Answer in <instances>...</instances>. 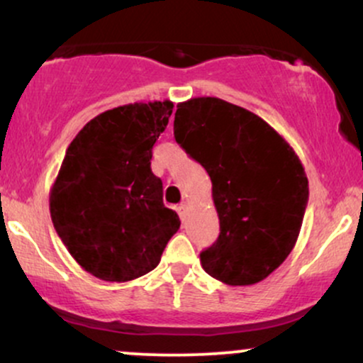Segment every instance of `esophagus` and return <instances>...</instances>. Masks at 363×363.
<instances>
[{"label":"esophagus","instance_id":"obj_1","mask_svg":"<svg viewBox=\"0 0 363 363\" xmlns=\"http://www.w3.org/2000/svg\"><path fill=\"white\" fill-rule=\"evenodd\" d=\"M186 208H187V205L186 203H181V205H179L176 210H177V213H179V216H181L182 220H184V215H186Z\"/></svg>","mask_w":363,"mask_h":363}]
</instances>
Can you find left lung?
<instances>
[{
  "mask_svg": "<svg viewBox=\"0 0 363 363\" xmlns=\"http://www.w3.org/2000/svg\"><path fill=\"white\" fill-rule=\"evenodd\" d=\"M174 136L211 179L220 220L203 269L230 286L269 277L301 234L309 181L301 158L254 112L216 97L177 104Z\"/></svg>",
  "mask_w": 363,
  "mask_h": 363,
  "instance_id": "1",
  "label": "left lung"
}]
</instances>
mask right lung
<instances>
[{
    "label": "right lung",
    "instance_id": "1",
    "mask_svg": "<svg viewBox=\"0 0 363 363\" xmlns=\"http://www.w3.org/2000/svg\"><path fill=\"white\" fill-rule=\"evenodd\" d=\"M172 109L174 102L155 101L102 112L74 136L54 179V228L74 261L104 281L152 272L181 227L150 167Z\"/></svg>",
    "mask_w": 363,
    "mask_h": 363
}]
</instances>
